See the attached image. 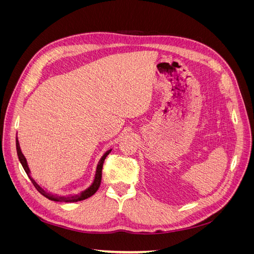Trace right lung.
Listing matches in <instances>:
<instances>
[{"label":"right lung","instance_id":"add662e5","mask_svg":"<svg viewBox=\"0 0 254 254\" xmlns=\"http://www.w3.org/2000/svg\"><path fill=\"white\" fill-rule=\"evenodd\" d=\"M16 145H17V153H18V157H19V160L20 162L23 166V168H24L25 173L27 174V176L29 177L30 181L33 182V184L35 186V188L39 190V193H41L44 197H47L48 199H50V200H53V201H64V202H76V201H80V200H84V199H87L89 197H91L92 195H94L99 186H101V181H102V171H103V164L105 162V159L107 158V156L109 155V153L111 152L112 148L107 150L104 156L101 158V160H99V162L97 164V167H96V172H95V176H94V180L93 182H92L91 186L89 188H87L86 190H81V193L77 194V195H73V196H55V195H52L50 194L49 191H47L45 190H43L39 184H38L34 178L32 177V175H30V170H29V166H28V163H27V160L26 158L24 157V155L22 153V150H21V147H20V143H19V140H18V136L16 137Z\"/></svg>","mask_w":254,"mask_h":254}]
</instances>
